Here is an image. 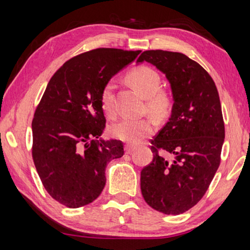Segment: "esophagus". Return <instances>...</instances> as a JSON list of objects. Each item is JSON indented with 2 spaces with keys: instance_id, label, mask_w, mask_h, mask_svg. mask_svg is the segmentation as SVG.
Here are the masks:
<instances>
[{
  "instance_id": "obj_1",
  "label": "esophagus",
  "mask_w": 250,
  "mask_h": 250,
  "mask_svg": "<svg viewBox=\"0 0 250 250\" xmlns=\"http://www.w3.org/2000/svg\"><path fill=\"white\" fill-rule=\"evenodd\" d=\"M125 153L126 154H131L134 151V146H131V145H126L125 146Z\"/></svg>"
}]
</instances>
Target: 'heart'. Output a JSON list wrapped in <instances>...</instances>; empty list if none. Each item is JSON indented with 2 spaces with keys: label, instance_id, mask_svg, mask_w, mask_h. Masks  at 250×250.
Here are the masks:
<instances>
[{
  "label": "heart",
  "instance_id": "heart-1",
  "mask_svg": "<svg viewBox=\"0 0 250 250\" xmlns=\"http://www.w3.org/2000/svg\"><path fill=\"white\" fill-rule=\"evenodd\" d=\"M126 82L146 99V109L152 116L163 119L168 115L171 99L166 91L160 89L161 79L154 69L146 66L134 68L126 76ZM113 89L115 84L112 82H109L104 84L100 94L101 108L110 119H113L117 113ZM154 129V122L150 118H125L110 126V133L113 138L135 145L153 133Z\"/></svg>",
  "mask_w": 250,
  "mask_h": 250
}]
</instances>
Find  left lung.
<instances>
[{"mask_svg":"<svg viewBox=\"0 0 250 250\" xmlns=\"http://www.w3.org/2000/svg\"><path fill=\"white\" fill-rule=\"evenodd\" d=\"M137 62L166 74L174 101L170 119L151 140L142 196L155 210L179 215L201 201L221 163L225 126L218 91L209 74L182 53L146 50Z\"/></svg>","mask_w":250,"mask_h":250,"instance_id":"obj_1","label":"left lung"}]
</instances>
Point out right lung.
I'll return each instance as SVG.
<instances>
[{
  "instance_id": "obj_1",
  "label": "right lung",
  "mask_w": 250,
  "mask_h": 250,
  "mask_svg": "<svg viewBox=\"0 0 250 250\" xmlns=\"http://www.w3.org/2000/svg\"><path fill=\"white\" fill-rule=\"evenodd\" d=\"M141 50L96 48L67 61L50 78L32 121V156L47 193L69 208L90 204L105 185V167L124 142L98 140L105 128L100 94Z\"/></svg>"
}]
</instances>
